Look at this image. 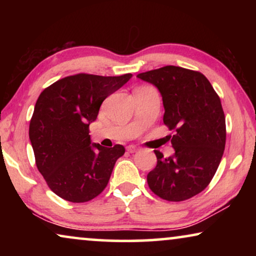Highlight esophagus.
<instances>
[{
	"label": "esophagus",
	"mask_w": 256,
	"mask_h": 256,
	"mask_svg": "<svg viewBox=\"0 0 256 256\" xmlns=\"http://www.w3.org/2000/svg\"><path fill=\"white\" fill-rule=\"evenodd\" d=\"M127 152H130V154H134L136 152H138V146H127Z\"/></svg>",
	"instance_id": "obj_1"
}]
</instances>
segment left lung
<instances>
[{"label": "left lung", "mask_w": 256, "mask_h": 256, "mask_svg": "<svg viewBox=\"0 0 256 256\" xmlns=\"http://www.w3.org/2000/svg\"><path fill=\"white\" fill-rule=\"evenodd\" d=\"M162 96L163 122L174 130L170 136L172 156L155 150L157 166L146 176L154 194L169 202L198 194L210 184L222 160L226 124L222 102L200 72L164 66L138 74Z\"/></svg>", "instance_id": "obj_1"}]
</instances>
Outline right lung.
<instances>
[{
  "label": "right lung",
  "mask_w": 256,
  "mask_h": 256,
  "mask_svg": "<svg viewBox=\"0 0 256 256\" xmlns=\"http://www.w3.org/2000/svg\"><path fill=\"white\" fill-rule=\"evenodd\" d=\"M132 76L79 73L62 78L40 93L30 121L29 138L36 166L48 188L72 202H85L107 186L124 146L92 143L90 124L108 96Z\"/></svg>",
  "instance_id": "add662e5"
}]
</instances>
